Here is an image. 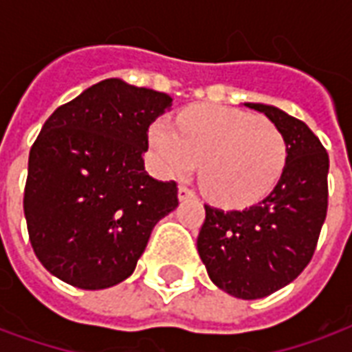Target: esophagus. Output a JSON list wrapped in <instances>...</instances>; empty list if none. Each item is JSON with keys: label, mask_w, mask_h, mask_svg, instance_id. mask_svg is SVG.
I'll return each instance as SVG.
<instances>
[{"label": "esophagus", "mask_w": 352, "mask_h": 352, "mask_svg": "<svg viewBox=\"0 0 352 352\" xmlns=\"http://www.w3.org/2000/svg\"><path fill=\"white\" fill-rule=\"evenodd\" d=\"M196 196V192L192 190V188H188L186 184H181L179 186V199H190Z\"/></svg>", "instance_id": "esophagus-1"}]
</instances>
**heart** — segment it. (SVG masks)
Here are the masks:
<instances>
[{
    "label": "heart",
    "instance_id": "obj_1",
    "mask_svg": "<svg viewBox=\"0 0 352 352\" xmlns=\"http://www.w3.org/2000/svg\"><path fill=\"white\" fill-rule=\"evenodd\" d=\"M151 145L164 175L186 177L201 164L204 192L228 207L264 198L287 164L283 131L239 109H186L177 128L166 120L153 124Z\"/></svg>",
    "mask_w": 352,
    "mask_h": 352
}]
</instances>
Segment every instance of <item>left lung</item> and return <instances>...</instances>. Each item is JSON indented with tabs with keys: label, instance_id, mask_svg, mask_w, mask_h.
Masks as SVG:
<instances>
[{
	"label": "left lung",
	"instance_id": "left-lung-1",
	"mask_svg": "<svg viewBox=\"0 0 352 352\" xmlns=\"http://www.w3.org/2000/svg\"><path fill=\"white\" fill-rule=\"evenodd\" d=\"M264 113L285 135L287 164L262 201L241 211L206 206L198 252L214 285L241 300L287 287L313 258L328 209V153L307 124L272 105Z\"/></svg>",
	"mask_w": 352,
	"mask_h": 352
}]
</instances>
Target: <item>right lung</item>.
Here are the masks:
<instances>
[{
    "label": "right lung",
    "mask_w": 352,
    "mask_h": 352,
    "mask_svg": "<svg viewBox=\"0 0 352 352\" xmlns=\"http://www.w3.org/2000/svg\"><path fill=\"white\" fill-rule=\"evenodd\" d=\"M168 94L105 79L43 124L24 188L30 243L47 272L100 290L130 277L162 217L179 206L175 181L145 171L148 128Z\"/></svg>",
    "instance_id": "1"
}]
</instances>
